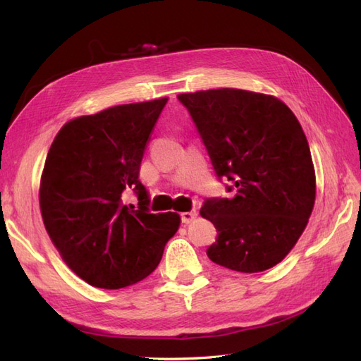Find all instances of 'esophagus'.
Wrapping results in <instances>:
<instances>
[{"label":"esophagus","instance_id":"34e87169","mask_svg":"<svg viewBox=\"0 0 361 361\" xmlns=\"http://www.w3.org/2000/svg\"><path fill=\"white\" fill-rule=\"evenodd\" d=\"M180 216H182V223L188 224V223L195 220V216H197V211L192 209V211H188V212H182Z\"/></svg>","mask_w":361,"mask_h":361}]
</instances>
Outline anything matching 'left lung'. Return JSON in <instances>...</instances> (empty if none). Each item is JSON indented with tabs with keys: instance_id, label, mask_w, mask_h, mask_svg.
Returning a JSON list of instances; mask_svg holds the SVG:
<instances>
[{
	"instance_id": "1",
	"label": "left lung",
	"mask_w": 361,
	"mask_h": 361,
	"mask_svg": "<svg viewBox=\"0 0 361 361\" xmlns=\"http://www.w3.org/2000/svg\"><path fill=\"white\" fill-rule=\"evenodd\" d=\"M231 199H206L200 214L218 231L206 255L239 272L286 257L310 218L316 183L300 122L274 96L218 89L178 96Z\"/></svg>"
}]
</instances>
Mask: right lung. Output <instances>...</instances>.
I'll return each mask as SVG.
<instances>
[{
	"label": "right lung",
	"instance_id": "add662e5",
	"mask_svg": "<svg viewBox=\"0 0 361 361\" xmlns=\"http://www.w3.org/2000/svg\"><path fill=\"white\" fill-rule=\"evenodd\" d=\"M167 104L117 105L73 118L54 138L40 182L43 224L76 276L120 289L146 279L178 232L176 212L152 214L140 180L145 147ZM134 192L139 206L126 205Z\"/></svg>",
	"mask_w": 361,
	"mask_h": 361
}]
</instances>
